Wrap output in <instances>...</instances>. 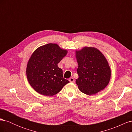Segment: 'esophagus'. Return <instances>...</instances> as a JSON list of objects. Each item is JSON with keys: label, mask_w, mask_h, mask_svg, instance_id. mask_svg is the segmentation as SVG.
Instances as JSON below:
<instances>
[{"label": "esophagus", "mask_w": 132, "mask_h": 132, "mask_svg": "<svg viewBox=\"0 0 132 132\" xmlns=\"http://www.w3.org/2000/svg\"><path fill=\"white\" fill-rule=\"evenodd\" d=\"M69 81L71 82H74V81H75V80H74V79L73 78H69Z\"/></svg>", "instance_id": "esophagus-1"}]
</instances>
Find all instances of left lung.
Segmentation results:
<instances>
[{
	"label": "left lung",
	"instance_id": "obj_1",
	"mask_svg": "<svg viewBox=\"0 0 132 132\" xmlns=\"http://www.w3.org/2000/svg\"><path fill=\"white\" fill-rule=\"evenodd\" d=\"M79 78L76 84L79 90L93 95L104 89L111 77V70L105 55L97 48L84 47L75 51Z\"/></svg>",
	"mask_w": 132,
	"mask_h": 132
}]
</instances>
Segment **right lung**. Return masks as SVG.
I'll return each mask as SVG.
<instances>
[{"label":"right lung","mask_w":132,"mask_h":132,"mask_svg":"<svg viewBox=\"0 0 132 132\" xmlns=\"http://www.w3.org/2000/svg\"><path fill=\"white\" fill-rule=\"evenodd\" d=\"M68 53L56 43L39 47L27 62L26 77L31 87L39 94L52 96L69 83L63 78V70L58 64Z\"/></svg>","instance_id":"add662e5"}]
</instances>
